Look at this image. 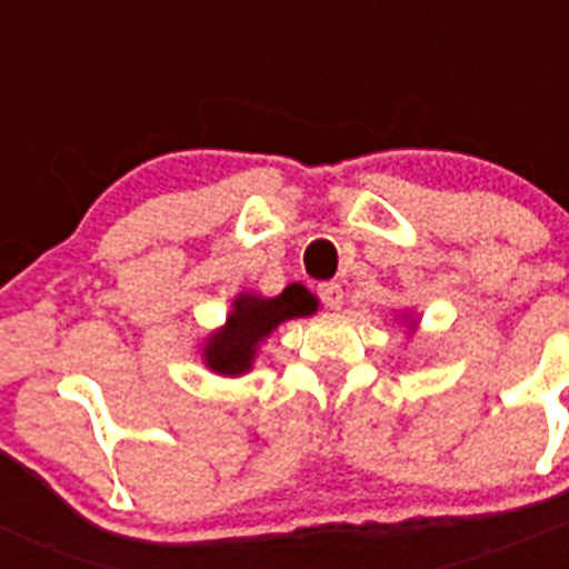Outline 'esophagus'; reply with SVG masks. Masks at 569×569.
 Listing matches in <instances>:
<instances>
[{"label": "esophagus", "mask_w": 569, "mask_h": 569, "mask_svg": "<svg viewBox=\"0 0 569 569\" xmlns=\"http://www.w3.org/2000/svg\"><path fill=\"white\" fill-rule=\"evenodd\" d=\"M319 296L330 310H339L341 305H345V290H341V284H336V281H325V284H319Z\"/></svg>", "instance_id": "34e87169"}]
</instances>
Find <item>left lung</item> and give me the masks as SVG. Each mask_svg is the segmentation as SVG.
Here are the masks:
<instances>
[{
	"instance_id": "1",
	"label": "left lung",
	"mask_w": 569,
	"mask_h": 569,
	"mask_svg": "<svg viewBox=\"0 0 569 569\" xmlns=\"http://www.w3.org/2000/svg\"><path fill=\"white\" fill-rule=\"evenodd\" d=\"M399 321L407 328V336L416 333V328H419V319H416L413 313H407V310H405V313H399Z\"/></svg>"
}]
</instances>
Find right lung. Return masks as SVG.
Returning <instances> with one entry per match:
<instances>
[{
	"label": "right lung",
	"mask_w": 569,
	"mask_h": 569,
	"mask_svg": "<svg viewBox=\"0 0 569 569\" xmlns=\"http://www.w3.org/2000/svg\"><path fill=\"white\" fill-rule=\"evenodd\" d=\"M319 310V299L305 284L293 281L279 296L241 290L233 299L222 328L210 330L199 345L202 365L224 379L248 376L256 365L259 347L290 319H308Z\"/></svg>",
	"instance_id": "obj_1"
}]
</instances>
